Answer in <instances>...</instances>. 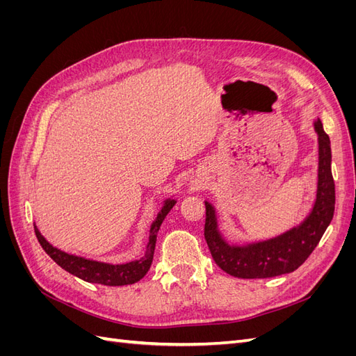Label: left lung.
Here are the masks:
<instances>
[{
    "mask_svg": "<svg viewBox=\"0 0 356 356\" xmlns=\"http://www.w3.org/2000/svg\"><path fill=\"white\" fill-rule=\"evenodd\" d=\"M318 134L319 163L316 199L310 213L296 227L276 238L246 245L229 243L218 227V215L208 200L204 239L213 261L225 273L241 279H264L294 272L319 243L334 215L336 188L331 174V144L322 123H314Z\"/></svg>",
    "mask_w": 356,
    "mask_h": 356,
    "instance_id": "obj_1",
    "label": "left lung"
}]
</instances>
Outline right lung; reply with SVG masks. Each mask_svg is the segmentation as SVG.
<instances>
[{
	"instance_id": "obj_1",
	"label": "right lung",
	"mask_w": 356,
	"mask_h": 356,
	"mask_svg": "<svg viewBox=\"0 0 356 356\" xmlns=\"http://www.w3.org/2000/svg\"><path fill=\"white\" fill-rule=\"evenodd\" d=\"M177 200L175 199H166L163 202V207L159 211L156 220L152 222V227H149V236H148V243L144 257L139 258V260L129 261L124 264H111V263H104V261H96L90 260V258L79 257L74 254H68L65 251H60L59 248L53 246L50 242L46 241L44 236L40 233L37 225H34L35 236L53 261L59 264L63 270L68 273L77 276L86 282L92 284H101L106 286H122V285H132L138 282L139 279H143L149 266L153 263V255H154V248H156V239H157V232L160 229L161 222H163L168 212L175 207Z\"/></svg>"
}]
</instances>
